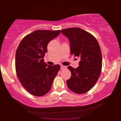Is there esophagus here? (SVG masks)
I'll return each mask as SVG.
<instances>
[{"label": "esophagus", "instance_id": "1", "mask_svg": "<svg viewBox=\"0 0 121 121\" xmlns=\"http://www.w3.org/2000/svg\"><path fill=\"white\" fill-rule=\"evenodd\" d=\"M66 68V66H64V65H61V67H60L61 69H64V68Z\"/></svg>", "mask_w": 121, "mask_h": 121}]
</instances>
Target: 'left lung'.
<instances>
[{
	"mask_svg": "<svg viewBox=\"0 0 121 121\" xmlns=\"http://www.w3.org/2000/svg\"><path fill=\"white\" fill-rule=\"evenodd\" d=\"M70 44L72 55L80 58L79 66H68L71 73L67 85L76 94L90 91L98 81L102 68V54L96 39L87 31L78 27L61 30Z\"/></svg>",
	"mask_w": 121,
	"mask_h": 121,
	"instance_id": "obj_1",
	"label": "left lung"
}]
</instances>
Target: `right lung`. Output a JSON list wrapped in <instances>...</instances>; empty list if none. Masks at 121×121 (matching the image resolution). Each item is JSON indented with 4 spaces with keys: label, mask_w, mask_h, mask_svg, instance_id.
Wrapping results in <instances>:
<instances>
[{
    "label": "right lung",
    "mask_w": 121,
    "mask_h": 121,
    "mask_svg": "<svg viewBox=\"0 0 121 121\" xmlns=\"http://www.w3.org/2000/svg\"><path fill=\"white\" fill-rule=\"evenodd\" d=\"M60 30H35L20 41L16 53V71L23 87L37 97L50 90L60 65H47L44 57L47 45L59 35Z\"/></svg>",
    "instance_id": "add662e5"
}]
</instances>
